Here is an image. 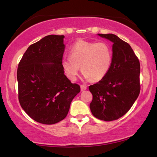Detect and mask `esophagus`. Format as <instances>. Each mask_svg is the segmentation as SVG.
I'll return each instance as SVG.
<instances>
[{
  "label": "esophagus",
  "mask_w": 157,
  "mask_h": 157,
  "mask_svg": "<svg viewBox=\"0 0 157 157\" xmlns=\"http://www.w3.org/2000/svg\"><path fill=\"white\" fill-rule=\"evenodd\" d=\"M86 89H87V87H86V85H83V84L81 85V90L82 91H85V90H86Z\"/></svg>",
  "instance_id": "esophagus-1"
}]
</instances>
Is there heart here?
<instances>
[{"instance_id": "obj_1", "label": "heart", "mask_w": 157, "mask_h": 157, "mask_svg": "<svg viewBox=\"0 0 157 157\" xmlns=\"http://www.w3.org/2000/svg\"><path fill=\"white\" fill-rule=\"evenodd\" d=\"M70 58L62 61V68L70 80L75 81L79 66L86 78L99 81L109 71L112 60L111 48L105 42L78 40L71 47Z\"/></svg>"}]
</instances>
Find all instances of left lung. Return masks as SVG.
Masks as SVG:
<instances>
[{
    "label": "left lung",
    "instance_id": "obj_1",
    "mask_svg": "<svg viewBox=\"0 0 157 157\" xmlns=\"http://www.w3.org/2000/svg\"><path fill=\"white\" fill-rule=\"evenodd\" d=\"M98 36L113 42L112 60L106 76L89 86L90 104L94 117L105 121L117 120L127 113L140 93V63L130 45L114 34Z\"/></svg>",
    "mask_w": 157,
    "mask_h": 157
}]
</instances>
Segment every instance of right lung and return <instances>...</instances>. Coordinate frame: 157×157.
<instances>
[{
  "label": "right lung",
  "mask_w": 157,
  "mask_h": 157,
  "mask_svg": "<svg viewBox=\"0 0 157 157\" xmlns=\"http://www.w3.org/2000/svg\"><path fill=\"white\" fill-rule=\"evenodd\" d=\"M64 36L49 35L30 46L18 63V101L31 119L54 124L65 119L80 86L64 74Z\"/></svg>",
  "instance_id": "obj_1"
}]
</instances>
